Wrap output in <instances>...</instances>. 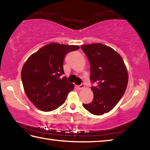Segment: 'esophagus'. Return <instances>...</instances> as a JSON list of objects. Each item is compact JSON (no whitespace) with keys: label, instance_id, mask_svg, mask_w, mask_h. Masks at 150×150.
<instances>
[{"label":"esophagus","instance_id":"obj_1","mask_svg":"<svg viewBox=\"0 0 150 150\" xmlns=\"http://www.w3.org/2000/svg\"><path fill=\"white\" fill-rule=\"evenodd\" d=\"M84 87H85V85L84 84H81L80 85H79V86H77V88L79 90H81V89H83V88H84Z\"/></svg>","mask_w":150,"mask_h":150}]
</instances>
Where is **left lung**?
<instances>
[{"instance_id": "left-lung-1", "label": "left lung", "mask_w": 150, "mask_h": 150, "mask_svg": "<svg viewBox=\"0 0 150 150\" xmlns=\"http://www.w3.org/2000/svg\"><path fill=\"white\" fill-rule=\"evenodd\" d=\"M91 65V81L96 83L91 87L92 103L83 107L95 115H102L111 110L125 93L128 74L122 58L112 48L102 44L81 46Z\"/></svg>"}]
</instances>
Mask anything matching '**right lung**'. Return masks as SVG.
Wrapping results in <instances>:
<instances>
[{
  "instance_id": "add662e5",
  "label": "right lung",
  "mask_w": 150,
  "mask_h": 150,
  "mask_svg": "<svg viewBox=\"0 0 150 150\" xmlns=\"http://www.w3.org/2000/svg\"><path fill=\"white\" fill-rule=\"evenodd\" d=\"M79 49L78 45L51 43L33 54L23 65L21 77L28 98L44 112L62 105L74 85L62 78L63 61L69 52Z\"/></svg>"
}]
</instances>
